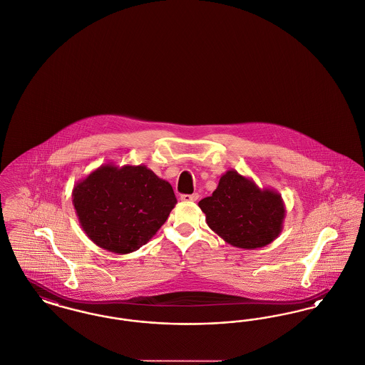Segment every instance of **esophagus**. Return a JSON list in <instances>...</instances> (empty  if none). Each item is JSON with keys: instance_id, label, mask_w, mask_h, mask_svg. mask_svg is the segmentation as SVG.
<instances>
[{"instance_id": "34e87169", "label": "esophagus", "mask_w": 365, "mask_h": 365, "mask_svg": "<svg viewBox=\"0 0 365 365\" xmlns=\"http://www.w3.org/2000/svg\"><path fill=\"white\" fill-rule=\"evenodd\" d=\"M180 200L185 201V202H195L198 200V194L197 192H194V194H182Z\"/></svg>"}]
</instances>
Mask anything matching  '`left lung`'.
<instances>
[{
	"label": "left lung",
	"mask_w": 365,
	"mask_h": 365,
	"mask_svg": "<svg viewBox=\"0 0 365 365\" xmlns=\"http://www.w3.org/2000/svg\"><path fill=\"white\" fill-rule=\"evenodd\" d=\"M198 207L212 231L241 249H257L275 241L286 216L278 191L260 189L253 179L235 170L222 175L216 190Z\"/></svg>",
	"instance_id": "left-lung-1"
}]
</instances>
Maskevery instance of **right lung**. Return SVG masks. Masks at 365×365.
<instances>
[{
    "label": "right lung",
    "instance_id": "1",
    "mask_svg": "<svg viewBox=\"0 0 365 365\" xmlns=\"http://www.w3.org/2000/svg\"><path fill=\"white\" fill-rule=\"evenodd\" d=\"M72 204L87 237L127 255L156 235L176 205L173 186L146 165L104 164L79 180Z\"/></svg>",
    "mask_w": 365,
    "mask_h": 365
}]
</instances>
